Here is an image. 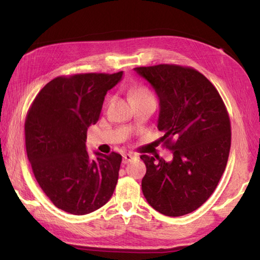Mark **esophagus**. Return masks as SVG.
<instances>
[{
	"mask_svg": "<svg viewBox=\"0 0 260 260\" xmlns=\"http://www.w3.org/2000/svg\"><path fill=\"white\" fill-rule=\"evenodd\" d=\"M136 156L134 155V154H132V153H126V154H124L123 155V163L124 164H127L128 162H131L132 159H134Z\"/></svg>",
	"mask_w": 260,
	"mask_h": 260,
	"instance_id": "obj_1",
	"label": "esophagus"
}]
</instances>
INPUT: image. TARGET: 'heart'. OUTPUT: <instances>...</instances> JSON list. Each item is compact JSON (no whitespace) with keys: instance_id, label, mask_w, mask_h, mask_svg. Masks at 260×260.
Wrapping results in <instances>:
<instances>
[{"instance_id":"heart-1","label":"heart","mask_w":260,"mask_h":260,"mask_svg":"<svg viewBox=\"0 0 260 260\" xmlns=\"http://www.w3.org/2000/svg\"><path fill=\"white\" fill-rule=\"evenodd\" d=\"M145 93H150L144 88H136L133 91L131 92V98L136 97V96H141V95H145Z\"/></svg>"}]
</instances>
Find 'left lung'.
Returning a JSON list of instances; mask_svg holds the SVG:
<instances>
[{
	"instance_id": "1",
	"label": "left lung",
	"mask_w": 260,
	"mask_h": 260,
	"mask_svg": "<svg viewBox=\"0 0 260 260\" xmlns=\"http://www.w3.org/2000/svg\"><path fill=\"white\" fill-rule=\"evenodd\" d=\"M134 70L156 92L157 128L173 153L170 162L141 155L146 165L143 194L159 213L187 214L208 200L225 170L231 145L228 112L215 87L196 69L157 64Z\"/></svg>"
}]
</instances>
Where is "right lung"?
<instances>
[{"label":"right lung","mask_w":260,"mask_h":260,"mask_svg":"<svg viewBox=\"0 0 260 260\" xmlns=\"http://www.w3.org/2000/svg\"><path fill=\"white\" fill-rule=\"evenodd\" d=\"M123 71L57 77L39 91L27 112L25 147L33 174L57 208L82 215L102 208L117 184L121 155L86 150L87 129L95 125L105 96Z\"/></svg>","instance_id":"obj_1"}]
</instances>
